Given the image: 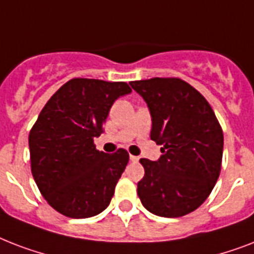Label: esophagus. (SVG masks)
Segmentation results:
<instances>
[{"instance_id":"obj_1","label":"esophagus","mask_w":254,"mask_h":254,"mask_svg":"<svg viewBox=\"0 0 254 254\" xmlns=\"http://www.w3.org/2000/svg\"><path fill=\"white\" fill-rule=\"evenodd\" d=\"M129 158H130L131 162H138L139 157H135V155H130V157H129Z\"/></svg>"}]
</instances>
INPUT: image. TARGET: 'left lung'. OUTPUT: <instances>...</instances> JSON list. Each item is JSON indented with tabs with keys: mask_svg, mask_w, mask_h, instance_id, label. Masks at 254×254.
Segmentation results:
<instances>
[{
	"mask_svg": "<svg viewBox=\"0 0 254 254\" xmlns=\"http://www.w3.org/2000/svg\"><path fill=\"white\" fill-rule=\"evenodd\" d=\"M151 116L150 138L162 145L158 161L141 158V203L162 217H179L201 205L221 169L224 137L208 101L175 77L131 81Z\"/></svg>",
	"mask_w": 254,
	"mask_h": 254,
	"instance_id": "left-lung-1",
	"label": "left lung"
}]
</instances>
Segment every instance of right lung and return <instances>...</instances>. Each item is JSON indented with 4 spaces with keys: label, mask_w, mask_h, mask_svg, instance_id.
I'll return each instance as SVG.
<instances>
[{
    "label": "right lung",
    "mask_w": 254,
    "mask_h": 254,
    "mask_svg": "<svg viewBox=\"0 0 254 254\" xmlns=\"http://www.w3.org/2000/svg\"><path fill=\"white\" fill-rule=\"evenodd\" d=\"M124 81L72 79L47 101L29 134L31 173L47 203L72 219L103 212L129 162L127 150H96L93 138L120 96Z\"/></svg>",
    "instance_id": "add662e5"
}]
</instances>
